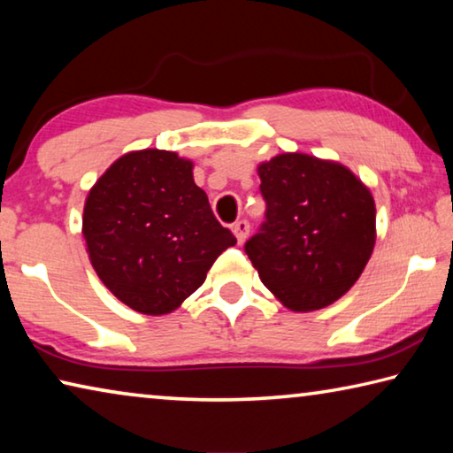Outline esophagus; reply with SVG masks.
Instances as JSON below:
<instances>
[{"label": "esophagus", "mask_w": 453, "mask_h": 453, "mask_svg": "<svg viewBox=\"0 0 453 453\" xmlns=\"http://www.w3.org/2000/svg\"><path fill=\"white\" fill-rule=\"evenodd\" d=\"M232 229H234V234H235V237H237V242L243 243L245 237H248V234H250V221H248V219L235 221Z\"/></svg>", "instance_id": "34e87169"}]
</instances>
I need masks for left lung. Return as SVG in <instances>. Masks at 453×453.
I'll return each instance as SVG.
<instances>
[{"label":"left lung","mask_w":453,"mask_h":453,"mask_svg":"<svg viewBox=\"0 0 453 453\" xmlns=\"http://www.w3.org/2000/svg\"><path fill=\"white\" fill-rule=\"evenodd\" d=\"M265 219L243 250L264 286L294 311L346 294L375 243V203L348 167L281 153L257 167Z\"/></svg>","instance_id":"8db88e82"}]
</instances>
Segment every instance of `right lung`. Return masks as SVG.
I'll list each match as a JSON object with an SVG mask.
<instances>
[{
	"label": "right lung",
	"instance_id": "obj_1",
	"mask_svg": "<svg viewBox=\"0 0 453 453\" xmlns=\"http://www.w3.org/2000/svg\"><path fill=\"white\" fill-rule=\"evenodd\" d=\"M191 167L173 151L126 153L91 188L83 208V237L99 280L148 316L180 308L221 251L235 245Z\"/></svg>",
	"mask_w": 453,
	"mask_h": 453
}]
</instances>
